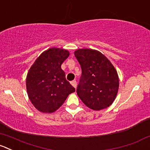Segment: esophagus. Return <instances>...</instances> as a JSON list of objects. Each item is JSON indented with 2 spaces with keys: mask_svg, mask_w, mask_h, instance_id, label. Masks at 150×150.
<instances>
[{
  "mask_svg": "<svg viewBox=\"0 0 150 150\" xmlns=\"http://www.w3.org/2000/svg\"><path fill=\"white\" fill-rule=\"evenodd\" d=\"M71 84H72V86L74 87V88H76V87H77V82H76V81H71Z\"/></svg>",
  "mask_w": 150,
  "mask_h": 150,
  "instance_id": "1",
  "label": "esophagus"
}]
</instances>
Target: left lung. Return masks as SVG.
Returning a JSON list of instances; mask_svg holds the SVG:
<instances>
[{
  "instance_id": "left-lung-1",
  "label": "left lung",
  "mask_w": 150,
  "mask_h": 150,
  "mask_svg": "<svg viewBox=\"0 0 150 150\" xmlns=\"http://www.w3.org/2000/svg\"><path fill=\"white\" fill-rule=\"evenodd\" d=\"M81 67L77 94L89 108L100 110L109 107L117 97L118 74L110 61L92 49H78L74 53Z\"/></svg>"
}]
</instances>
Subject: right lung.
<instances>
[{
	"label": "right lung",
	"instance_id": "obj_1",
	"mask_svg": "<svg viewBox=\"0 0 150 150\" xmlns=\"http://www.w3.org/2000/svg\"><path fill=\"white\" fill-rule=\"evenodd\" d=\"M69 56L68 50L53 47L43 52L33 64L26 77L29 100L42 113H53L63 105L75 89L65 78L62 63Z\"/></svg>",
	"mask_w": 150,
	"mask_h": 150
}]
</instances>
